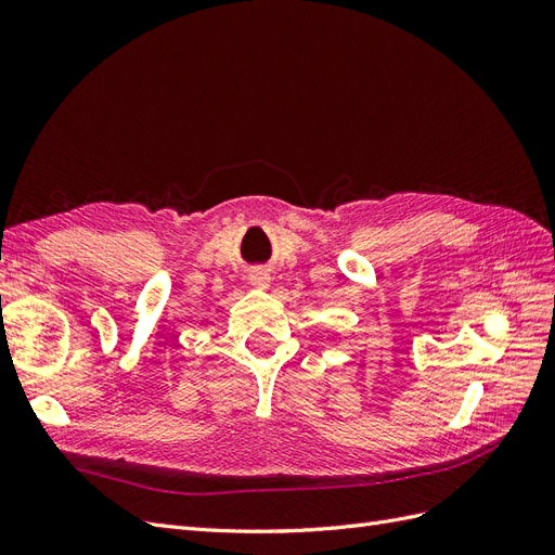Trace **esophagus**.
Returning <instances> with one entry per match:
<instances>
[{
    "label": "esophagus",
    "mask_w": 555,
    "mask_h": 555,
    "mask_svg": "<svg viewBox=\"0 0 555 555\" xmlns=\"http://www.w3.org/2000/svg\"><path fill=\"white\" fill-rule=\"evenodd\" d=\"M249 284H251V287L268 289V287H271V275L261 271V268H257V271H251V275H249Z\"/></svg>",
    "instance_id": "obj_1"
}]
</instances>
